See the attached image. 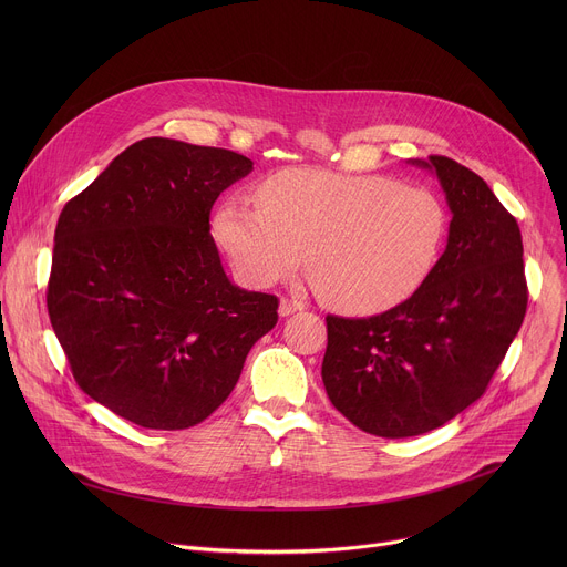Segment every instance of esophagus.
Segmentation results:
<instances>
[{"label":"esophagus","instance_id":"34e87169","mask_svg":"<svg viewBox=\"0 0 567 567\" xmlns=\"http://www.w3.org/2000/svg\"><path fill=\"white\" fill-rule=\"evenodd\" d=\"M302 309H305V305H302L300 300H291V298H282V300H280V307H278L280 316H291V313L302 311Z\"/></svg>","mask_w":567,"mask_h":567}]
</instances>
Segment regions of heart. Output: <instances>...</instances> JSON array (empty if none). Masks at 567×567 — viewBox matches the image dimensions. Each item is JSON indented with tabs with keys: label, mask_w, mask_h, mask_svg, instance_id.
Here are the masks:
<instances>
[{
	"label": "heart",
	"mask_w": 567,
	"mask_h": 567,
	"mask_svg": "<svg viewBox=\"0 0 567 567\" xmlns=\"http://www.w3.org/2000/svg\"><path fill=\"white\" fill-rule=\"evenodd\" d=\"M449 210L424 186L381 175L291 168L256 188V208L228 199L215 237L237 276L271 287L293 276L307 254L322 298L372 313L409 300L437 267Z\"/></svg>",
	"instance_id": "1"
}]
</instances>
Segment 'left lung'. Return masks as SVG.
<instances>
[{
	"label": "left lung",
	"instance_id": "8db88e82",
	"mask_svg": "<svg viewBox=\"0 0 567 567\" xmlns=\"http://www.w3.org/2000/svg\"><path fill=\"white\" fill-rule=\"evenodd\" d=\"M409 164L444 190L446 249L401 305L370 318L328 316L320 370L343 417L392 440L440 429L477 401L527 309L520 228L487 182L449 156Z\"/></svg>",
	"mask_w": 567,
	"mask_h": 567
}]
</instances>
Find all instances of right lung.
I'll return each mask as SVG.
<instances>
[{"instance_id":"add662e5","label":"right lung","mask_w":567,"mask_h":567,"mask_svg":"<svg viewBox=\"0 0 567 567\" xmlns=\"http://www.w3.org/2000/svg\"><path fill=\"white\" fill-rule=\"evenodd\" d=\"M251 171L237 152L152 136L60 213L53 332L78 385L136 426L204 422L278 322V298L233 285L210 235L215 199Z\"/></svg>"}]
</instances>
